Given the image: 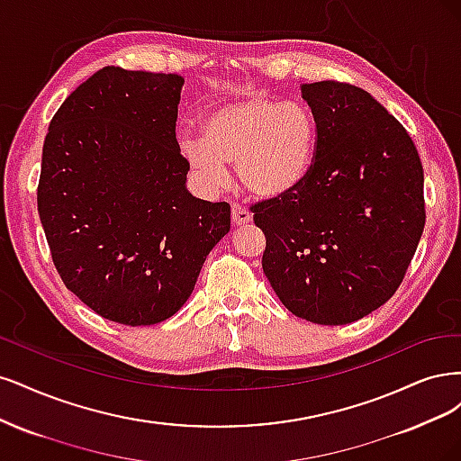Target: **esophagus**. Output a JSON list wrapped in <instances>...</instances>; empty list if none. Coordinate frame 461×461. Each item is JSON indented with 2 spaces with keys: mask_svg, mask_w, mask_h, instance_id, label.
I'll list each match as a JSON object with an SVG mask.
<instances>
[{
  "mask_svg": "<svg viewBox=\"0 0 461 461\" xmlns=\"http://www.w3.org/2000/svg\"><path fill=\"white\" fill-rule=\"evenodd\" d=\"M252 220V214L241 204H231V221L235 226H245Z\"/></svg>",
  "mask_w": 461,
  "mask_h": 461,
  "instance_id": "obj_1",
  "label": "esophagus"
}]
</instances>
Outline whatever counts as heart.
<instances>
[{
	"mask_svg": "<svg viewBox=\"0 0 461 461\" xmlns=\"http://www.w3.org/2000/svg\"><path fill=\"white\" fill-rule=\"evenodd\" d=\"M316 143L314 114L303 103L249 94L214 107L203 138L184 140L182 151L206 185L228 184V165H235L250 195L284 199L308 177Z\"/></svg>",
	"mask_w": 461,
	"mask_h": 461,
	"instance_id": "b5f03b06",
	"label": "heart"
}]
</instances>
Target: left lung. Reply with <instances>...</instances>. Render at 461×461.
Masks as SVG:
<instances>
[{
  "label": "left lung",
  "mask_w": 461,
  "mask_h": 461,
  "mask_svg": "<svg viewBox=\"0 0 461 461\" xmlns=\"http://www.w3.org/2000/svg\"><path fill=\"white\" fill-rule=\"evenodd\" d=\"M318 143L303 185L250 206L266 237L262 270L287 310L345 325L387 303L402 284L425 226L418 149L362 87L301 86Z\"/></svg>",
  "instance_id": "1"
}]
</instances>
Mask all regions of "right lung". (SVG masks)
<instances>
[{"instance_id": "1", "label": "right lung", "mask_w": 461, "mask_h": 461, "mask_svg": "<svg viewBox=\"0 0 461 461\" xmlns=\"http://www.w3.org/2000/svg\"><path fill=\"white\" fill-rule=\"evenodd\" d=\"M182 86L177 74L101 68L43 141L38 212L55 268L86 306L131 328L174 316L230 231V204L185 187Z\"/></svg>"}]
</instances>
